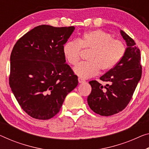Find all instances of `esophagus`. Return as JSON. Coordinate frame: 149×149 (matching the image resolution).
<instances>
[{
	"instance_id": "34e87169",
	"label": "esophagus",
	"mask_w": 149,
	"mask_h": 149,
	"mask_svg": "<svg viewBox=\"0 0 149 149\" xmlns=\"http://www.w3.org/2000/svg\"><path fill=\"white\" fill-rule=\"evenodd\" d=\"M78 80H79V83H82V82H86L85 80L82 79H81V78H80V77H79V79H78Z\"/></svg>"
}]
</instances>
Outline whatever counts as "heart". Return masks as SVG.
Wrapping results in <instances>:
<instances>
[{
    "instance_id": "heart-1",
    "label": "heart",
    "mask_w": 149,
    "mask_h": 149,
    "mask_svg": "<svg viewBox=\"0 0 149 149\" xmlns=\"http://www.w3.org/2000/svg\"><path fill=\"white\" fill-rule=\"evenodd\" d=\"M82 49L90 51L86 60L74 68L82 78L95 76L98 70L107 72L119 63L126 51L125 43L114 39L111 34L101 30H95L84 33L78 40L68 41L63 47V54L70 65H76L81 58Z\"/></svg>"
}]
</instances>
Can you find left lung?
<instances>
[{
	"mask_svg": "<svg viewBox=\"0 0 149 149\" xmlns=\"http://www.w3.org/2000/svg\"><path fill=\"white\" fill-rule=\"evenodd\" d=\"M120 33L128 47L119 63L100 78L107 84L103 86L97 81L89 82L92 91L87 98L88 104L101 116H111L124 110L141 78L140 50L127 34L123 31Z\"/></svg>",
	"mask_w": 149,
	"mask_h": 149,
	"instance_id": "left-lung-1",
	"label": "left lung"
}]
</instances>
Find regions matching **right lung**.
I'll return each mask as SVG.
<instances>
[{
	"label": "right lung",
	"instance_id": "1",
	"mask_svg": "<svg viewBox=\"0 0 149 149\" xmlns=\"http://www.w3.org/2000/svg\"><path fill=\"white\" fill-rule=\"evenodd\" d=\"M74 30V26L40 25L14 46L9 85L20 107L31 117H53L77 86L78 77L65 63L63 52Z\"/></svg>",
	"mask_w": 149,
	"mask_h": 149
}]
</instances>
